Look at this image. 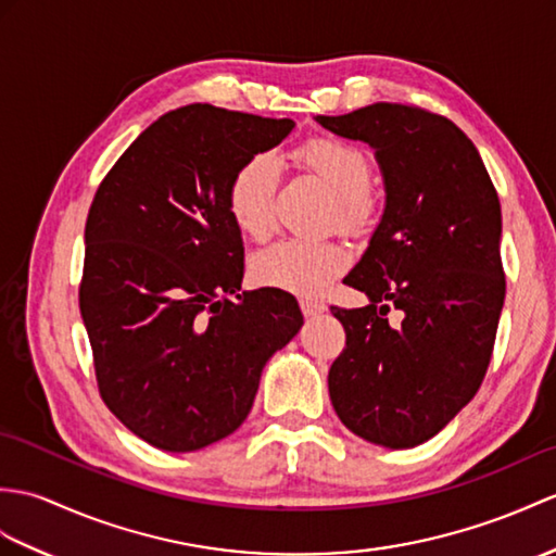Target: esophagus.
Segmentation results:
<instances>
[{"mask_svg": "<svg viewBox=\"0 0 556 556\" xmlns=\"http://www.w3.org/2000/svg\"><path fill=\"white\" fill-rule=\"evenodd\" d=\"M301 309H303L305 317H317V315L325 313L327 305L319 303V301H313V299H303L301 301Z\"/></svg>", "mask_w": 556, "mask_h": 556, "instance_id": "1", "label": "esophagus"}]
</instances>
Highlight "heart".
I'll use <instances>...</instances> for the list:
<instances>
[{
  "instance_id": "1",
  "label": "heart",
  "mask_w": 556,
  "mask_h": 556,
  "mask_svg": "<svg viewBox=\"0 0 556 556\" xmlns=\"http://www.w3.org/2000/svg\"><path fill=\"white\" fill-rule=\"evenodd\" d=\"M301 170L315 175L331 191L327 223L359 231L371 219V163L367 153L337 137H313L291 151ZM277 167L269 156H253L237 167L227 185V211L241 235L263 239L273 227ZM348 251L333 239L279 241L255 257V279L293 295H317L341 277Z\"/></svg>"
}]
</instances>
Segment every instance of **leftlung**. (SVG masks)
<instances>
[{
  "instance_id": "1",
  "label": "left lung",
  "mask_w": 556,
  "mask_h": 556,
  "mask_svg": "<svg viewBox=\"0 0 556 556\" xmlns=\"http://www.w3.org/2000/svg\"><path fill=\"white\" fill-rule=\"evenodd\" d=\"M325 130L374 149L386 205L343 283L365 307H331L345 348L329 369L339 419L374 445H421L481 389L502 305V211L459 127L417 106L371 103L317 115ZM401 317L388 325L390 307Z\"/></svg>"
}]
</instances>
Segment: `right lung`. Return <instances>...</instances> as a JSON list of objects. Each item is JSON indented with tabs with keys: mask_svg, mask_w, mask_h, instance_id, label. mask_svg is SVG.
<instances>
[{
	"mask_svg": "<svg viewBox=\"0 0 556 556\" xmlns=\"http://www.w3.org/2000/svg\"><path fill=\"white\" fill-rule=\"evenodd\" d=\"M293 127L189 103L151 123L97 189L80 313L99 393L165 453L235 433L267 359L303 327L291 293H239L243 241L227 211L237 167Z\"/></svg>",
	"mask_w": 556,
	"mask_h": 556,
	"instance_id": "obj_1",
	"label": "right lung"
}]
</instances>
